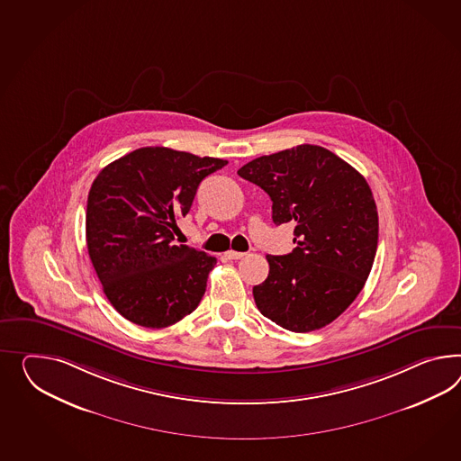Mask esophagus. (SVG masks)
Instances as JSON below:
<instances>
[{"label":"esophagus","instance_id":"34e87169","mask_svg":"<svg viewBox=\"0 0 461 461\" xmlns=\"http://www.w3.org/2000/svg\"><path fill=\"white\" fill-rule=\"evenodd\" d=\"M246 254L244 252H237V250H227L225 252V258L230 260L242 259Z\"/></svg>","mask_w":461,"mask_h":461}]
</instances>
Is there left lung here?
Wrapping results in <instances>:
<instances>
[{
    "instance_id": "8db88e82",
    "label": "left lung",
    "mask_w": 461,
    "mask_h": 461,
    "mask_svg": "<svg viewBox=\"0 0 461 461\" xmlns=\"http://www.w3.org/2000/svg\"><path fill=\"white\" fill-rule=\"evenodd\" d=\"M272 201L274 224L294 222L297 248L266 256L252 294L262 316L294 332L321 330L365 287L378 248V211L356 168L319 145L262 155L237 170Z\"/></svg>"
}]
</instances>
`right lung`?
I'll list each match as a JSON object with an SVG mask.
<instances>
[{
  "mask_svg": "<svg viewBox=\"0 0 461 461\" xmlns=\"http://www.w3.org/2000/svg\"><path fill=\"white\" fill-rule=\"evenodd\" d=\"M227 160L167 147L123 155L96 176L86 202V248L110 304L143 328L176 324L199 306L217 259L176 246L203 178Z\"/></svg>",
  "mask_w": 461,
  "mask_h": 461,
  "instance_id": "1",
  "label": "right lung"
}]
</instances>
